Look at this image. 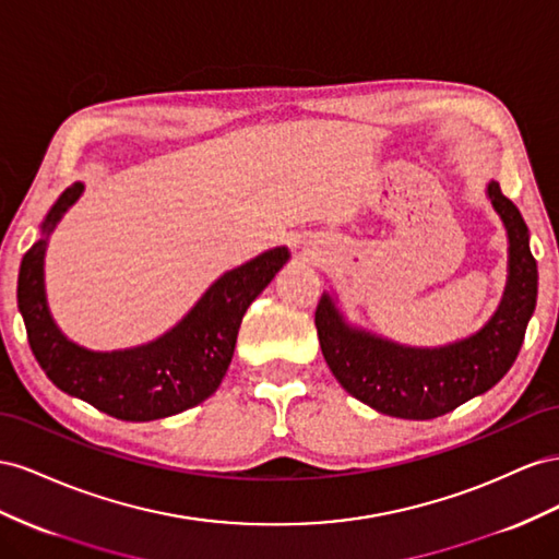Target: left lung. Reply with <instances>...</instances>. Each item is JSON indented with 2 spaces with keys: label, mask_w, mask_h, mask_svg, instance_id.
<instances>
[{
  "label": "left lung",
  "mask_w": 559,
  "mask_h": 559,
  "mask_svg": "<svg viewBox=\"0 0 559 559\" xmlns=\"http://www.w3.org/2000/svg\"><path fill=\"white\" fill-rule=\"evenodd\" d=\"M487 197L508 234V283L499 309L466 340L436 348L405 346L348 325L323 293L316 330L325 362L340 384L372 409L401 419H436L489 391L515 362L536 307L538 269L530 229L497 180Z\"/></svg>",
  "instance_id": "8db88e82"
}]
</instances>
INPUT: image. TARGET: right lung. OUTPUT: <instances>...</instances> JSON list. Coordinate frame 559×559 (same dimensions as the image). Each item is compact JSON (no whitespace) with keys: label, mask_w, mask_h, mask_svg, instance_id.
<instances>
[{"label":"right lung","mask_w":559,"mask_h":559,"mask_svg":"<svg viewBox=\"0 0 559 559\" xmlns=\"http://www.w3.org/2000/svg\"><path fill=\"white\" fill-rule=\"evenodd\" d=\"M82 191V182L62 191L41 222V238L21 262L19 309L32 354L60 391L121 421L164 419L203 403L227 374L243 313L288 262V248H271L222 274L158 340L123 350H88L60 332L44 290L49 236Z\"/></svg>","instance_id":"1"}]
</instances>
